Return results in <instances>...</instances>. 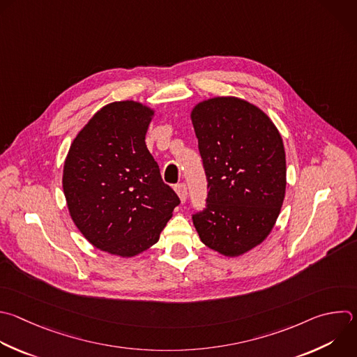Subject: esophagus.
I'll use <instances>...</instances> for the list:
<instances>
[{
	"label": "esophagus",
	"instance_id": "esophagus-1",
	"mask_svg": "<svg viewBox=\"0 0 357 357\" xmlns=\"http://www.w3.org/2000/svg\"><path fill=\"white\" fill-rule=\"evenodd\" d=\"M175 192L178 193L181 202L185 203V200H186V197H188V186H186V183H183V182L176 183V185H175Z\"/></svg>",
	"mask_w": 357,
	"mask_h": 357
}]
</instances>
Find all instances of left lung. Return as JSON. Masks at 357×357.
Masks as SVG:
<instances>
[{"instance_id": "1", "label": "left lung", "mask_w": 357, "mask_h": 357, "mask_svg": "<svg viewBox=\"0 0 357 357\" xmlns=\"http://www.w3.org/2000/svg\"><path fill=\"white\" fill-rule=\"evenodd\" d=\"M192 123L207 179L206 207L192 214L203 244L238 257L272 231L286 192L283 140L255 105L234 96L200 102Z\"/></svg>"}]
</instances>
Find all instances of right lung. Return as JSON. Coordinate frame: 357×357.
I'll return each instance as SVG.
<instances>
[{
	"label": "right lung",
	"mask_w": 357,
	"mask_h": 357,
	"mask_svg": "<svg viewBox=\"0 0 357 357\" xmlns=\"http://www.w3.org/2000/svg\"><path fill=\"white\" fill-rule=\"evenodd\" d=\"M154 112L133 100L98 110L74 139L63 189L71 218L100 251L135 257L154 245L181 203L146 146Z\"/></svg>",
	"instance_id": "add662e5"
}]
</instances>
